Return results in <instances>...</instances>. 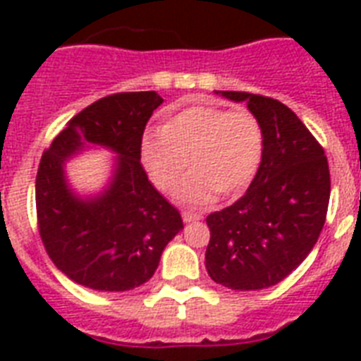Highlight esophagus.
I'll return each mask as SVG.
<instances>
[{
	"instance_id": "34e87169",
	"label": "esophagus",
	"mask_w": 361,
	"mask_h": 361,
	"mask_svg": "<svg viewBox=\"0 0 361 361\" xmlns=\"http://www.w3.org/2000/svg\"><path fill=\"white\" fill-rule=\"evenodd\" d=\"M181 217H183V221H185V223H195V221L202 219V215L192 214V212H183V214H181Z\"/></svg>"
}]
</instances>
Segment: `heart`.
Segmentation results:
<instances>
[{
    "label": "heart",
    "mask_w": 361,
    "mask_h": 361,
    "mask_svg": "<svg viewBox=\"0 0 361 361\" xmlns=\"http://www.w3.org/2000/svg\"><path fill=\"white\" fill-rule=\"evenodd\" d=\"M264 152V133L249 110L195 104L161 125V135L142 140L140 157L159 191L172 192L189 170L178 197L191 206L238 197L251 185Z\"/></svg>",
    "instance_id": "1"
}]
</instances>
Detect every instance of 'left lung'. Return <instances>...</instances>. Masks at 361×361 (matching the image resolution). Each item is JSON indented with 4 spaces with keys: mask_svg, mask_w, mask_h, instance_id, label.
I'll return each mask as SVG.
<instances>
[{
    "mask_svg": "<svg viewBox=\"0 0 361 361\" xmlns=\"http://www.w3.org/2000/svg\"><path fill=\"white\" fill-rule=\"evenodd\" d=\"M257 116L264 133L258 172L245 195L206 217V268L232 290L277 285L305 260L324 226L330 169L324 149L302 120L277 99L215 92Z\"/></svg>",
    "mask_w": 361,
    "mask_h": 361,
    "instance_id": "left-lung-1",
    "label": "left lung"
}]
</instances>
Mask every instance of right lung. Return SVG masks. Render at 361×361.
<instances>
[{
  "label": "right lung",
  "mask_w": 361,
  "mask_h": 361,
  "mask_svg": "<svg viewBox=\"0 0 361 361\" xmlns=\"http://www.w3.org/2000/svg\"><path fill=\"white\" fill-rule=\"evenodd\" d=\"M161 103L155 92L99 99L42 153L35 180L39 234L56 268L78 285L104 292L144 285L183 228L180 212L149 183L140 163L142 135ZM87 143L109 147L118 159L109 187L80 199L66 185L64 161Z\"/></svg>",
  "instance_id": "obj_1"
}]
</instances>
